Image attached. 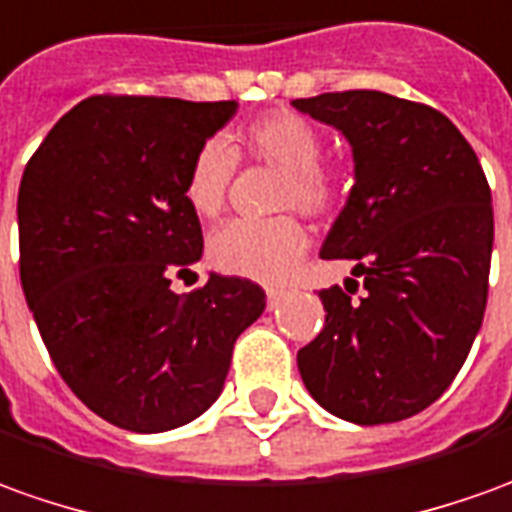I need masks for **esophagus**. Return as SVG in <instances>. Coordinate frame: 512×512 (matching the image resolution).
Wrapping results in <instances>:
<instances>
[{"mask_svg":"<svg viewBox=\"0 0 512 512\" xmlns=\"http://www.w3.org/2000/svg\"><path fill=\"white\" fill-rule=\"evenodd\" d=\"M284 295H287L284 287H267V303H270V306H278V301H281Z\"/></svg>","mask_w":512,"mask_h":512,"instance_id":"obj_1","label":"esophagus"}]
</instances>
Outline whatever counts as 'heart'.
<instances>
[{"label":"heart","instance_id":"b5f03b06","mask_svg":"<svg viewBox=\"0 0 512 512\" xmlns=\"http://www.w3.org/2000/svg\"><path fill=\"white\" fill-rule=\"evenodd\" d=\"M323 133L295 111H270L248 122L225 147L217 139L203 142L183 175V200L203 220L225 209L236 158L278 167L276 206H295L303 214H326L343 195V172L323 155ZM306 228L295 214L270 220H231L209 239L214 267L228 276L253 278L264 284L284 281L306 250Z\"/></svg>","mask_w":512,"mask_h":512}]
</instances>
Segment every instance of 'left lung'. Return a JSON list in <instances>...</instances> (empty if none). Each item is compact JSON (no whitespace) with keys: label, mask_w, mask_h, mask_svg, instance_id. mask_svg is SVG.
<instances>
[{"label":"left lung","mask_w":512,"mask_h":512,"mask_svg":"<svg viewBox=\"0 0 512 512\" xmlns=\"http://www.w3.org/2000/svg\"><path fill=\"white\" fill-rule=\"evenodd\" d=\"M292 105L351 144L354 186L320 256L354 262L365 287L362 298L354 278L320 290L326 326L298 351L301 379L343 421H404L446 393L482 326L491 186L463 133L429 105L384 91Z\"/></svg>","instance_id":"left-lung-1"}]
</instances>
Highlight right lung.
Masks as SVG:
<instances>
[{
  "mask_svg": "<svg viewBox=\"0 0 512 512\" xmlns=\"http://www.w3.org/2000/svg\"><path fill=\"white\" fill-rule=\"evenodd\" d=\"M236 102L88 97L58 119L19 186V273L49 357L88 410L128 432L195 421L222 393L236 337L264 312L248 278L211 273L183 175Z\"/></svg>",
  "mask_w": 512,
  "mask_h": 512,
  "instance_id": "obj_1",
  "label": "right lung"
}]
</instances>
